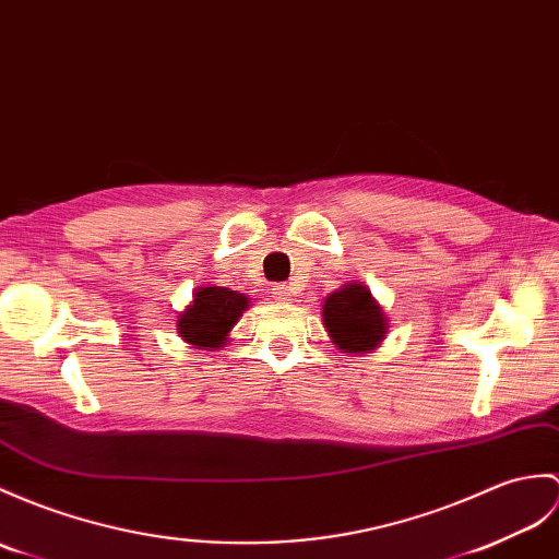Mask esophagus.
<instances>
[{
    "label": "esophagus",
    "instance_id": "esophagus-1",
    "mask_svg": "<svg viewBox=\"0 0 559 559\" xmlns=\"http://www.w3.org/2000/svg\"><path fill=\"white\" fill-rule=\"evenodd\" d=\"M290 288H288V285H281V283H276L274 285V288H271V297H274V300H290Z\"/></svg>",
    "mask_w": 559,
    "mask_h": 559
}]
</instances>
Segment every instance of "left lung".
<instances>
[{"label":"left lung","mask_w":559,"mask_h":559,"mask_svg":"<svg viewBox=\"0 0 559 559\" xmlns=\"http://www.w3.org/2000/svg\"><path fill=\"white\" fill-rule=\"evenodd\" d=\"M323 323L333 343L345 353H365L373 349L385 335V317L373 302L371 290L353 283L335 290L323 302Z\"/></svg>","instance_id":"1"}]
</instances>
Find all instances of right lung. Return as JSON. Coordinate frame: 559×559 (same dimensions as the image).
Masks as SVG:
<instances>
[{
	"mask_svg": "<svg viewBox=\"0 0 559 559\" xmlns=\"http://www.w3.org/2000/svg\"><path fill=\"white\" fill-rule=\"evenodd\" d=\"M248 305V297L230 288H200L178 319L180 338L200 349L221 347Z\"/></svg>",
	"mask_w": 559,
	"mask_h": 559,
	"instance_id": "add662e5",
	"label": "right lung"
}]
</instances>
